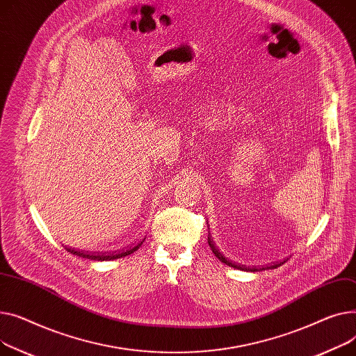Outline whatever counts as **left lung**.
Listing matches in <instances>:
<instances>
[{"mask_svg":"<svg viewBox=\"0 0 356 356\" xmlns=\"http://www.w3.org/2000/svg\"><path fill=\"white\" fill-rule=\"evenodd\" d=\"M208 244H210V247H211V250H213V253L216 254V257L220 260V261H222V263H225L227 266H229V267H234V268H237V270H244V271H259V268H247L245 266H241V264H236V263H233V261H229V260H227L221 253H220V250L217 248V245H216V243L213 241V238L208 236ZM279 266H282V263L280 264H273V266H270V267H267V268H276V267H279ZM260 270H264V268H260Z\"/></svg>","mask_w":356,"mask_h":356,"instance_id":"obj_1","label":"left lung"}]
</instances>
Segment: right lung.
Returning <instances> with one entry per match:
<instances>
[{
  "label": "right lung",
  "mask_w": 356,
  "mask_h": 356,
  "mask_svg": "<svg viewBox=\"0 0 356 356\" xmlns=\"http://www.w3.org/2000/svg\"><path fill=\"white\" fill-rule=\"evenodd\" d=\"M143 240H145V238H143ZM143 240H142V241H139L135 247H129L128 250H124V252L118 253V254H115V253H112V254H108V253H92V254H89V253L77 252V250H74V248H66V250H67L69 253H72V254H74V256H79V257H83V259L97 260V261H104V260H115V259H120V257H124V256H129V254H132L134 252H136V250L142 245Z\"/></svg>",
  "instance_id": "1"
}]
</instances>
